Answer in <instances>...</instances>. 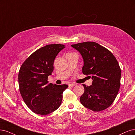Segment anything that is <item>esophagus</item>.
<instances>
[{
	"label": "esophagus",
	"instance_id": "esophagus-1",
	"mask_svg": "<svg viewBox=\"0 0 135 135\" xmlns=\"http://www.w3.org/2000/svg\"><path fill=\"white\" fill-rule=\"evenodd\" d=\"M75 86H76V84L75 83H69V86H70V87H73Z\"/></svg>",
	"mask_w": 135,
	"mask_h": 135
}]
</instances>
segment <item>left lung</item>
Here are the masks:
<instances>
[{
	"label": "left lung",
	"instance_id": "left-lung-1",
	"mask_svg": "<svg viewBox=\"0 0 135 135\" xmlns=\"http://www.w3.org/2000/svg\"><path fill=\"white\" fill-rule=\"evenodd\" d=\"M71 46L83 58L82 73L91 75L93 79L92 85H83L85 91L80 97L81 103L94 112L105 109L113 103L120 88L121 70L118 61L111 51L95 42Z\"/></svg>",
	"mask_w": 135,
	"mask_h": 135
}]
</instances>
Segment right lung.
<instances>
[{"label":"right lung","mask_w":135,"mask_h":135,"mask_svg":"<svg viewBox=\"0 0 135 135\" xmlns=\"http://www.w3.org/2000/svg\"><path fill=\"white\" fill-rule=\"evenodd\" d=\"M63 44H50L37 49L22 64L18 73L20 92L27 106L35 113L47 115L60 107L63 92L68 86L49 83L54 62Z\"/></svg>","instance_id":"obj_1"}]
</instances>
